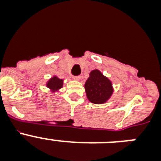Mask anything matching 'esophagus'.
<instances>
[{
	"mask_svg": "<svg viewBox=\"0 0 161 161\" xmlns=\"http://www.w3.org/2000/svg\"><path fill=\"white\" fill-rule=\"evenodd\" d=\"M72 78H73L74 80H79L81 78V76H74Z\"/></svg>",
	"mask_w": 161,
	"mask_h": 161,
	"instance_id": "obj_1",
	"label": "esophagus"
}]
</instances>
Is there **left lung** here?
Segmentation results:
<instances>
[{
  "instance_id": "8db88e82",
  "label": "left lung",
  "mask_w": 161,
  "mask_h": 161,
  "mask_svg": "<svg viewBox=\"0 0 161 161\" xmlns=\"http://www.w3.org/2000/svg\"><path fill=\"white\" fill-rule=\"evenodd\" d=\"M87 98L92 103L103 104L113 93L111 81L99 70H93L85 84Z\"/></svg>"
}]
</instances>
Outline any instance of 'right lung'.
I'll list each match as a JSON object with an SVG mask.
<instances>
[{"mask_svg": "<svg viewBox=\"0 0 161 161\" xmlns=\"http://www.w3.org/2000/svg\"><path fill=\"white\" fill-rule=\"evenodd\" d=\"M63 80L59 79L57 76H55L48 80L46 85L52 92H55L63 87Z\"/></svg>", "mask_w": 161, "mask_h": 161, "instance_id": "1", "label": "right lung"}]
</instances>
